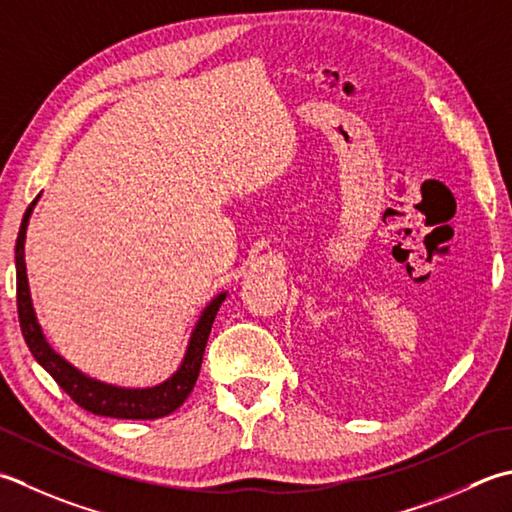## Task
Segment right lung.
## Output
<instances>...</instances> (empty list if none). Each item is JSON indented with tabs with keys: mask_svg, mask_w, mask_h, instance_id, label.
Returning <instances> with one entry per match:
<instances>
[{
	"mask_svg": "<svg viewBox=\"0 0 512 512\" xmlns=\"http://www.w3.org/2000/svg\"><path fill=\"white\" fill-rule=\"evenodd\" d=\"M37 202H39V195L35 197V202L26 208L22 226H19L17 244H15L17 315H19V326H22V335L26 339L28 350L35 357V362L55 379L59 388H62L66 395H70V399H73L75 404L88 410V413H95L102 417H115V419H159V417L170 415L173 410H177L186 402V397L190 395V390H193L197 382L210 328H213L217 310L222 306L228 293L226 290L224 293H217L204 306L193 330H190L182 362H179L175 373L168 379H164L162 384L146 386V388H128V386L106 384L102 379L90 377L82 373L79 368H75L68 359H64L53 346L48 344L42 324H39L37 313H35L33 297H30L24 244H26V228L30 222V215H33V208Z\"/></svg>",
	"mask_w": 512,
	"mask_h": 512,
	"instance_id": "obj_1",
	"label": "right lung"
}]
</instances>
